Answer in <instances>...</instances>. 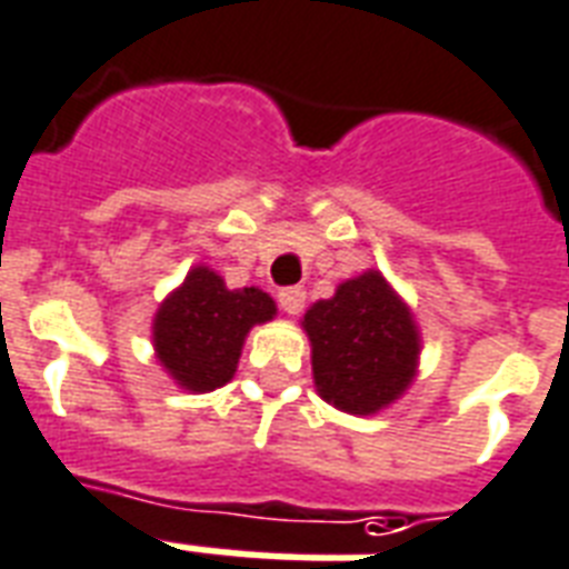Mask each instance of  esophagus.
I'll return each instance as SVG.
<instances>
[{
  "label": "esophagus",
  "mask_w": 569,
  "mask_h": 569,
  "mask_svg": "<svg viewBox=\"0 0 569 569\" xmlns=\"http://www.w3.org/2000/svg\"><path fill=\"white\" fill-rule=\"evenodd\" d=\"M277 301L283 307L289 316H298L303 310V301H307V292H303L301 286H289V289H280L277 295Z\"/></svg>",
  "instance_id": "esophagus-1"
}]
</instances>
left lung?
I'll use <instances>...</instances> for the list:
<instances>
[{
  "label": "left lung",
  "mask_w": 569,
  "mask_h": 569,
  "mask_svg": "<svg viewBox=\"0 0 569 569\" xmlns=\"http://www.w3.org/2000/svg\"><path fill=\"white\" fill-rule=\"evenodd\" d=\"M319 397L346 415H379L418 376L420 331L381 271L342 280L301 319Z\"/></svg>",
  "instance_id": "left-lung-1"
}]
</instances>
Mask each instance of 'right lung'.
Listing matches in <instances>:
<instances>
[{"label":"right lung","mask_w":569,"mask_h":569,"mask_svg":"<svg viewBox=\"0 0 569 569\" xmlns=\"http://www.w3.org/2000/svg\"><path fill=\"white\" fill-rule=\"evenodd\" d=\"M274 316L268 292L256 286L229 289L214 268L193 266L151 319L154 358L181 390L208 393L236 376L250 328Z\"/></svg>","instance_id":"right-lung-1"}]
</instances>
